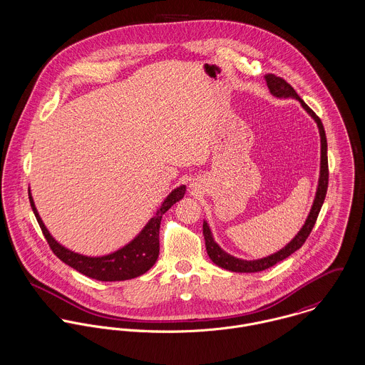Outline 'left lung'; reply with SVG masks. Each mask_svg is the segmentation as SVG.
I'll return each mask as SVG.
<instances>
[{
    "instance_id": "obj_1",
    "label": "left lung",
    "mask_w": 365,
    "mask_h": 365,
    "mask_svg": "<svg viewBox=\"0 0 365 365\" xmlns=\"http://www.w3.org/2000/svg\"><path fill=\"white\" fill-rule=\"evenodd\" d=\"M267 88L270 91V93L276 98H294L299 100L301 106L305 108V111L315 120L318 128H319V135H321V173H319V181H318V190H317V195L314 199L311 212L305 220V225L302 226V229L299 230V234L280 251H277L276 254H272L262 259H257V261H244V259H238L235 257H232L230 254L225 252L213 240L212 232L207 226L206 222H203V237H205V245H206V251L209 258L212 259L213 264H216L223 269L232 270V272H238V273H252V272H261L265 270L270 266L276 265L277 262L286 259L287 257H290L293 252H296L302 247V244L305 242V240L308 238V235L312 232L314 225L318 219V215L321 212V207L324 205V200L327 197V191H328V181H329V168H328V143H327V135L325 130L322 125L321 118L304 103V100L299 98L297 92L294 91V88L287 83L283 78L276 76L273 73H267L265 76Z\"/></svg>"
}]
</instances>
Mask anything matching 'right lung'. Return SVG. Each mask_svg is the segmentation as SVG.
<instances>
[{
	"label": "right lung",
	"mask_w": 365,
	"mask_h": 365,
	"mask_svg": "<svg viewBox=\"0 0 365 365\" xmlns=\"http://www.w3.org/2000/svg\"><path fill=\"white\" fill-rule=\"evenodd\" d=\"M185 185H181L171 191V194L165 199L156 215L148 222L143 230L139 232L130 244L123 247L121 250L104 255V257H85L76 254L73 251L66 250L61 244H58L53 235L46 229L44 223L41 222L37 209L34 206V198L29 190V200L34 210L37 223L44 234L51 251L66 265L73 267L79 273L101 280V282H120L138 277L148 272L159 257V230L162 216L167 210L180 199L184 198Z\"/></svg>",
	"instance_id": "obj_1"
}]
</instances>
